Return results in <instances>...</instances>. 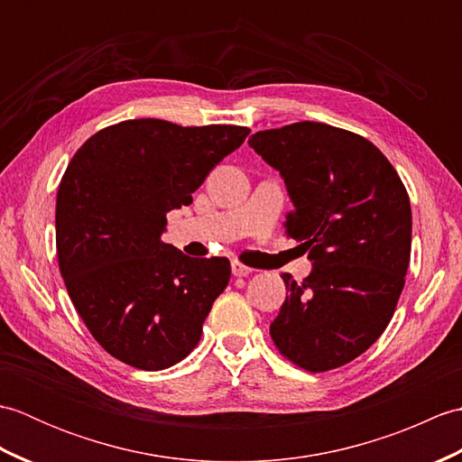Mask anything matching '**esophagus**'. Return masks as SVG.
Here are the masks:
<instances>
[{
  "instance_id": "esophagus-1",
  "label": "esophagus",
  "mask_w": 462,
  "mask_h": 462,
  "mask_svg": "<svg viewBox=\"0 0 462 462\" xmlns=\"http://www.w3.org/2000/svg\"><path fill=\"white\" fill-rule=\"evenodd\" d=\"M254 270L252 268H248V266H244V263H240V262H232V273L236 278H244V276H248V273H252Z\"/></svg>"
}]
</instances>
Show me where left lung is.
<instances>
[{
    "instance_id": "left-lung-1",
    "label": "left lung",
    "mask_w": 462,
    "mask_h": 462,
    "mask_svg": "<svg viewBox=\"0 0 462 462\" xmlns=\"http://www.w3.org/2000/svg\"><path fill=\"white\" fill-rule=\"evenodd\" d=\"M248 144L286 182V232L313 262L301 283L282 273L288 296L270 336L301 369L346 365L379 339L403 291L409 194L375 144L337 126L301 121Z\"/></svg>"
}]
</instances>
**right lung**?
Returning a JSON list of instances; mask_svg holds the SVG:
<instances>
[{
	"label": "right lung",
	"mask_w": 462,
	"mask_h": 462,
	"mask_svg": "<svg viewBox=\"0 0 462 462\" xmlns=\"http://www.w3.org/2000/svg\"><path fill=\"white\" fill-rule=\"evenodd\" d=\"M250 133L246 126H180L134 119L93 134L57 190L59 270L91 336L144 371L184 359L230 280L226 258H190L161 240L166 212Z\"/></svg>",
	"instance_id": "add662e5"
}]
</instances>
